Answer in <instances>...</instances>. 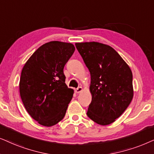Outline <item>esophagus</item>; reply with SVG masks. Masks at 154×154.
<instances>
[{
	"label": "esophagus",
	"mask_w": 154,
	"mask_h": 154,
	"mask_svg": "<svg viewBox=\"0 0 154 154\" xmlns=\"http://www.w3.org/2000/svg\"><path fill=\"white\" fill-rule=\"evenodd\" d=\"M82 90H83L82 87H78V88H77V89H76L75 90V91L76 94H79V93H80V92L82 91Z\"/></svg>",
	"instance_id": "esophagus-1"
}]
</instances>
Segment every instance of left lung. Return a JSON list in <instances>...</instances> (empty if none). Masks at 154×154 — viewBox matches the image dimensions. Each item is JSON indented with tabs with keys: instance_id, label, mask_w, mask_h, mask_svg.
<instances>
[{
	"instance_id": "1",
	"label": "left lung",
	"mask_w": 154,
	"mask_h": 154,
	"mask_svg": "<svg viewBox=\"0 0 154 154\" xmlns=\"http://www.w3.org/2000/svg\"><path fill=\"white\" fill-rule=\"evenodd\" d=\"M75 46L91 75L92 98L87 116L101 125L111 124L132 100V70L108 45L92 42L76 43Z\"/></svg>"
}]
</instances>
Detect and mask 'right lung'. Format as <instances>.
Listing matches in <instances>:
<instances>
[{"instance_id":"1","label":"right lung","mask_w":154,"mask_h":154,"mask_svg":"<svg viewBox=\"0 0 154 154\" xmlns=\"http://www.w3.org/2000/svg\"><path fill=\"white\" fill-rule=\"evenodd\" d=\"M75 50L71 43L53 41L40 46L22 68L20 93L30 116L43 126L65 117L74 90L65 84L63 68Z\"/></svg>"}]
</instances>
